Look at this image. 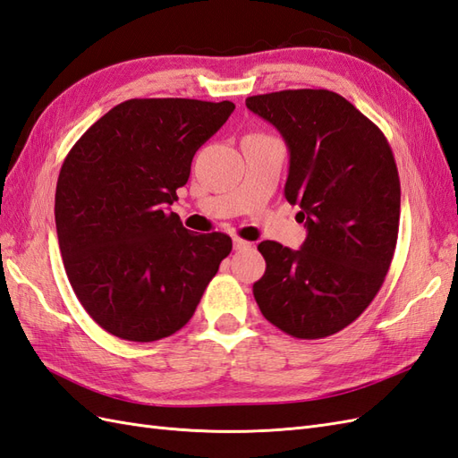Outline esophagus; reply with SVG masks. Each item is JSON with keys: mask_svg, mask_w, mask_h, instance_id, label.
<instances>
[{"mask_svg": "<svg viewBox=\"0 0 458 458\" xmlns=\"http://www.w3.org/2000/svg\"><path fill=\"white\" fill-rule=\"evenodd\" d=\"M250 248H251V243H250V242L242 240V238H233V250H236V251H242V250H250Z\"/></svg>", "mask_w": 458, "mask_h": 458, "instance_id": "esophagus-1", "label": "esophagus"}]
</instances>
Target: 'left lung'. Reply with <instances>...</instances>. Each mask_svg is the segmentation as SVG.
<instances>
[{
  "instance_id": "8db88e82",
  "label": "left lung",
  "mask_w": 458,
  "mask_h": 458,
  "mask_svg": "<svg viewBox=\"0 0 458 458\" xmlns=\"http://www.w3.org/2000/svg\"><path fill=\"white\" fill-rule=\"evenodd\" d=\"M289 148L284 197L308 230L301 250L265 240L261 314L299 339L337 334L365 312L396 250L400 179L375 123L327 89H284L246 99Z\"/></svg>"
}]
</instances>
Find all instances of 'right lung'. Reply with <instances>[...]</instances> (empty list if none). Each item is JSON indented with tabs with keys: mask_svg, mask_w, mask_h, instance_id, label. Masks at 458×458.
<instances>
[{
	"mask_svg": "<svg viewBox=\"0 0 458 458\" xmlns=\"http://www.w3.org/2000/svg\"><path fill=\"white\" fill-rule=\"evenodd\" d=\"M233 109L232 101L129 99L64 159L55 200L62 261L105 332L138 344L175 334L232 251L226 233L191 232L169 205L195 152Z\"/></svg>",
	"mask_w": 458,
	"mask_h": 458,
	"instance_id": "add662e5",
	"label": "right lung"
}]
</instances>
